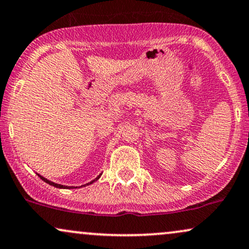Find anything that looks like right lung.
<instances>
[{"label": "right lung", "instance_id": "right-lung-1", "mask_svg": "<svg viewBox=\"0 0 249 249\" xmlns=\"http://www.w3.org/2000/svg\"><path fill=\"white\" fill-rule=\"evenodd\" d=\"M100 176H101V175H100ZM100 176H99V177H97V178H95V179H94V180H93V181L88 182V184H92V182H94V181H96V180H97V179H99V178H100ZM40 178H41V179H42V180H43V181H46V182H47V184L52 185V186H54V187H57V188H69V186H63V185H58V184H55V182H53V181H49V180H47V179H46V178L41 177V176H40ZM88 184H87V185H88ZM83 186H85V185H83ZM70 188H72V187H70Z\"/></svg>", "mask_w": 249, "mask_h": 249}]
</instances>
